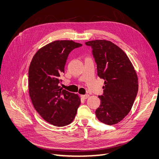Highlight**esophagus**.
<instances>
[{
    "label": "esophagus",
    "mask_w": 159,
    "mask_h": 159,
    "mask_svg": "<svg viewBox=\"0 0 159 159\" xmlns=\"http://www.w3.org/2000/svg\"><path fill=\"white\" fill-rule=\"evenodd\" d=\"M81 97L82 98H83L84 99H87V98H89V94H85V95H81Z\"/></svg>",
    "instance_id": "esophagus-1"
}]
</instances>
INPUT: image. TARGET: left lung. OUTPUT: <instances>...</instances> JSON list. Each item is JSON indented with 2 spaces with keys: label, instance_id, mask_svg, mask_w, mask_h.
Wrapping results in <instances>:
<instances>
[{
  "label": "left lung",
  "instance_id": "left-lung-1",
  "mask_svg": "<svg viewBox=\"0 0 159 159\" xmlns=\"http://www.w3.org/2000/svg\"><path fill=\"white\" fill-rule=\"evenodd\" d=\"M93 48L98 75L104 80V94L98 96L100 105L96 117L112 125L130 112L138 91V76L128 56L115 43L106 40L85 42Z\"/></svg>",
  "mask_w": 159,
  "mask_h": 159
}]
</instances>
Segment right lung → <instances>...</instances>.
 <instances>
[{"label": "right lung", "instance_id": "obj_1", "mask_svg": "<svg viewBox=\"0 0 159 159\" xmlns=\"http://www.w3.org/2000/svg\"><path fill=\"white\" fill-rule=\"evenodd\" d=\"M82 44L72 40H55L35 53L29 69V93L35 110L49 123L57 126L70 124L81 101L77 94L59 85L68 56Z\"/></svg>", "mask_w": 159, "mask_h": 159}]
</instances>
